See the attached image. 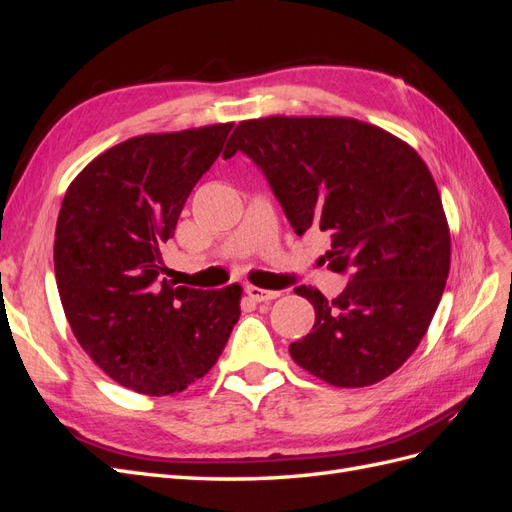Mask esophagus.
Instances as JSON below:
<instances>
[{"instance_id":"34e87169","label":"esophagus","mask_w":512,"mask_h":512,"mask_svg":"<svg viewBox=\"0 0 512 512\" xmlns=\"http://www.w3.org/2000/svg\"><path fill=\"white\" fill-rule=\"evenodd\" d=\"M245 292H247V297L258 301V303L273 301V299H277L282 294L280 290H265V288H258V286H245Z\"/></svg>"}]
</instances>
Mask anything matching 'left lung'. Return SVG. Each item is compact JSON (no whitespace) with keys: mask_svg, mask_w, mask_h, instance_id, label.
Instances as JSON below:
<instances>
[{"mask_svg":"<svg viewBox=\"0 0 512 512\" xmlns=\"http://www.w3.org/2000/svg\"><path fill=\"white\" fill-rule=\"evenodd\" d=\"M243 151L265 173L297 235H331L329 269L350 277L316 309L312 333L290 344L294 363L333 386L391 376L421 344L451 269V232L427 164L401 138L352 117L241 121L224 160Z\"/></svg>","mask_w":512,"mask_h":512,"instance_id":"1","label":"left lung"}]
</instances>
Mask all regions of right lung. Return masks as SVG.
Segmentation results:
<instances>
[{
	"label": "right lung",
	"instance_id": "add662e5",
	"mask_svg": "<svg viewBox=\"0 0 512 512\" xmlns=\"http://www.w3.org/2000/svg\"><path fill=\"white\" fill-rule=\"evenodd\" d=\"M230 130L128 138L91 160L61 203L53 260L66 318L91 361L136 393L175 395L203 378L241 316L239 284L158 282L162 245Z\"/></svg>",
	"mask_w": 512,
	"mask_h": 512
}]
</instances>
